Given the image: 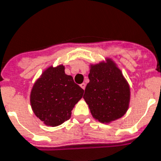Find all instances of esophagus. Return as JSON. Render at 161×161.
Segmentation results:
<instances>
[{
	"instance_id": "1",
	"label": "esophagus",
	"mask_w": 161,
	"mask_h": 161,
	"mask_svg": "<svg viewBox=\"0 0 161 161\" xmlns=\"http://www.w3.org/2000/svg\"><path fill=\"white\" fill-rule=\"evenodd\" d=\"M80 87H81L83 90H85V89H86V84H85V83H82V84H80Z\"/></svg>"
}]
</instances>
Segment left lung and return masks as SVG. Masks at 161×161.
<instances>
[{"label": "left lung", "mask_w": 161, "mask_h": 161, "mask_svg": "<svg viewBox=\"0 0 161 161\" xmlns=\"http://www.w3.org/2000/svg\"><path fill=\"white\" fill-rule=\"evenodd\" d=\"M84 99L91 115L110 123L125 115L129 107L130 86L112 60L91 65Z\"/></svg>", "instance_id": "1"}]
</instances>
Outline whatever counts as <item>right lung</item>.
<instances>
[{
  "label": "right lung",
  "mask_w": 161,
  "mask_h": 161,
  "mask_svg": "<svg viewBox=\"0 0 161 161\" xmlns=\"http://www.w3.org/2000/svg\"><path fill=\"white\" fill-rule=\"evenodd\" d=\"M84 90L65 73L62 65L49 67L37 80L31 93L35 115L46 125L57 126L68 120Z\"/></svg>",
  "instance_id": "1"
}]
</instances>
